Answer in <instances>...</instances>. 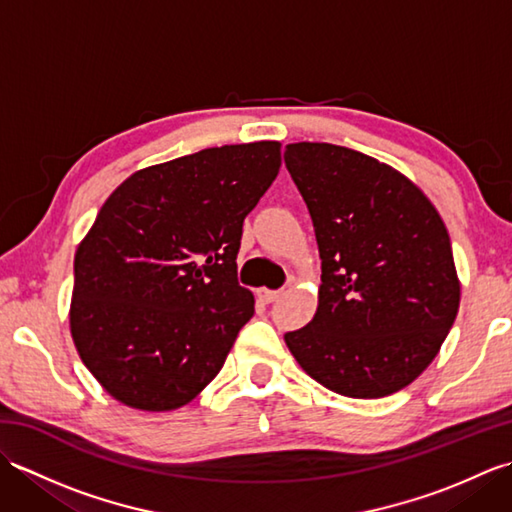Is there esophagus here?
Returning a JSON list of instances; mask_svg holds the SVG:
<instances>
[{"label": "esophagus", "mask_w": 512, "mask_h": 512, "mask_svg": "<svg viewBox=\"0 0 512 512\" xmlns=\"http://www.w3.org/2000/svg\"><path fill=\"white\" fill-rule=\"evenodd\" d=\"M257 295H259V299H262L264 303H273V301H277L281 297V290H266V288H262V290H257Z\"/></svg>", "instance_id": "obj_1"}]
</instances>
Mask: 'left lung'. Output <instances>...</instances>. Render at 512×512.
<instances>
[{
    "instance_id": "1",
    "label": "left lung",
    "mask_w": 512,
    "mask_h": 512,
    "mask_svg": "<svg viewBox=\"0 0 512 512\" xmlns=\"http://www.w3.org/2000/svg\"><path fill=\"white\" fill-rule=\"evenodd\" d=\"M317 235L319 306L284 339L303 372L350 398L411 385L447 339L460 279L440 213L407 176L330 143L286 145Z\"/></svg>"
}]
</instances>
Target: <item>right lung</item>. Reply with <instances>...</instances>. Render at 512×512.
Wrapping results in <instances>:
<instances>
[{
  "label": "right lung",
  "instance_id": "right-lung-1",
  "mask_svg": "<svg viewBox=\"0 0 512 512\" xmlns=\"http://www.w3.org/2000/svg\"><path fill=\"white\" fill-rule=\"evenodd\" d=\"M281 167V143L202 149L132 173L74 255L70 332L123 405L171 411L220 372L253 317L237 284L244 217Z\"/></svg>",
  "mask_w": 512,
  "mask_h": 512
}]
</instances>
